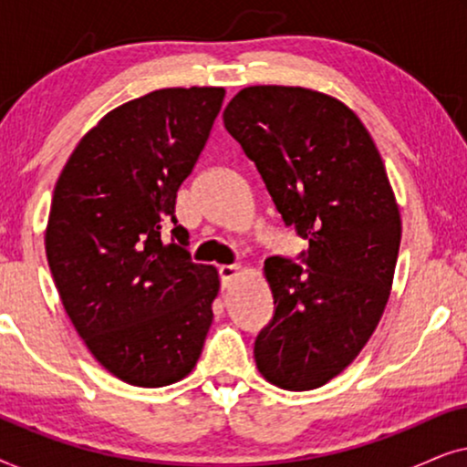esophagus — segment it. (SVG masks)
<instances>
[{
	"label": "esophagus",
	"instance_id": "obj_1",
	"mask_svg": "<svg viewBox=\"0 0 467 467\" xmlns=\"http://www.w3.org/2000/svg\"><path fill=\"white\" fill-rule=\"evenodd\" d=\"M240 270H242L240 265H221V267H219V276H221L223 286L232 285V280H234L235 276H238Z\"/></svg>",
	"mask_w": 467,
	"mask_h": 467
}]
</instances>
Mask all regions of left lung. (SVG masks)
I'll return each mask as SVG.
<instances>
[{"instance_id": "left-lung-1", "label": "left lung", "mask_w": 467, "mask_h": 467, "mask_svg": "<svg viewBox=\"0 0 467 467\" xmlns=\"http://www.w3.org/2000/svg\"><path fill=\"white\" fill-rule=\"evenodd\" d=\"M286 225L308 240L302 261L267 257L274 317L254 340L261 376L310 391L344 372L391 296L401 219L385 163L359 117L304 87H246L223 112Z\"/></svg>"}]
</instances>
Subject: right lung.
Returning <instances> with one entry per match:
<instances>
[{
	"label": "right lung",
	"mask_w": 467,
	"mask_h": 467,
	"mask_svg": "<svg viewBox=\"0 0 467 467\" xmlns=\"http://www.w3.org/2000/svg\"><path fill=\"white\" fill-rule=\"evenodd\" d=\"M223 98V87H174L114 108L55 184L44 234L55 286L91 355L127 385L182 380L213 325L219 272L191 261L174 208Z\"/></svg>",
	"instance_id": "1"
}]
</instances>
